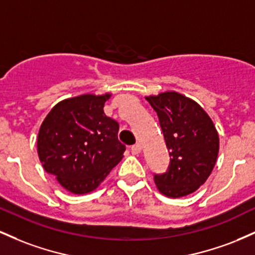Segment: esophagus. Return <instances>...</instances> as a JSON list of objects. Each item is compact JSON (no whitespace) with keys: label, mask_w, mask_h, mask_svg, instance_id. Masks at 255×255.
<instances>
[{"label":"esophagus","mask_w":255,"mask_h":255,"mask_svg":"<svg viewBox=\"0 0 255 255\" xmlns=\"http://www.w3.org/2000/svg\"><path fill=\"white\" fill-rule=\"evenodd\" d=\"M130 150H131V153H133V154H139L140 152H141V145H140V144L133 145L130 147Z\"/></svg>","instance_id":"esophagus-1"}]
</instances>
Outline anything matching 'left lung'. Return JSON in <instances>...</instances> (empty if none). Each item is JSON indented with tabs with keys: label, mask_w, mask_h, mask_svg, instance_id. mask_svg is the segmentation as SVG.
Returning a JSON list of instances; mask_svg holds the SVG:
<instances>
[{
	"label": "left lung",
	"mask_w": 255,
	"mask_h": 255,
	"mask_svg": "<svg viewBox=\"0 0 255 255\" xmlns=\"http://www.w3.org/2000/svg\"><path fill=\"white\" fill-rule=\"evenodd\" d=\"M159 119L170 151L168 171L154 175L157 189L169 198H182L206 182L219 151L218 131L206 111L193 99L166 91L147 96Z\"/></svg>",
	"instance_id": "left-lung-1"
}]
</instances>
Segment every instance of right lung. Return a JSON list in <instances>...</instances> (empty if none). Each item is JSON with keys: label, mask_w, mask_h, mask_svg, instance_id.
Here are the masks:
<instances>
[{"label": "right lung", "mask_w": 255, "mask_h": 255, "mask_svg": "<svg viewBox=\"0 0 255 255\" xmlns=\"http://www.w3.org/2000/svg\"><path fill=\"white\" fill-rule=\"evenodd\" d=\"M110 97L86 93L63 99L39 128L37 150L44 170L73 194L95 191L124 158L119 124L103 110Z\"/></svg>", "instance_id": "add662e5"}]
</instances>
